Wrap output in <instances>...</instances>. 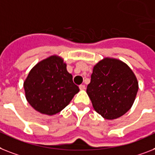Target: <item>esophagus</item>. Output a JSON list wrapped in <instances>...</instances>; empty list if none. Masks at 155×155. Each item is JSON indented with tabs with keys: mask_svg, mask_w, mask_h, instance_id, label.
Masks as SVG:
<instances>
[{
	"mask_svg": "<svg viewBox=\"0 0 155 155\" xmlns=\"http://www.w3.org/2000/svg\"><path fill=\"white\" fill-rule=\"evenodd\" d=\"M79 89H80L81 90H84V89H85V85H79Z\"/></svg>",
	"mask_w": 155,
	"mask_h": 155,
	"instance_id": "obj_1",
	"label": "esophagus"
}]
</instances>
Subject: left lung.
I'll return each instance as SVG.
<instances>
[{"label":"left lung","instance_id":"left-lung-1","mask_svg":"<svg viewBox=\"0 0 155 155\" xmlns=\"http://www.w3.org/2000/svg\"><path fill=\"white\" fill-rule=\"evenodd\" d=\"M138 89L139 83L132 70L121 60L106 57L93 66L86 93L96 112L112 120L131 108Z\"/></svg>","mask_w":155,"mask_h":155}]
</instances>
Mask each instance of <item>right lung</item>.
<instances>
[{"label": "right lung", "mask_w": 155, "mask_h": 155, "mask_svg": "<svg viewBox=\"0 0 155 155\" xmlns=\"http://www.w3.org/2000/svg\"><path fill=\"white\" fill-rule=\"evenodd\" d=\"M25 97L41 114L53 116L68 105L79 88L66 70L62 57L54 54L41 60L24 81Z\"/></svg>", "instance_id": "obj_1"}]
</instances>
